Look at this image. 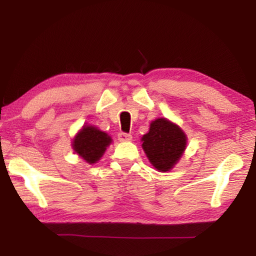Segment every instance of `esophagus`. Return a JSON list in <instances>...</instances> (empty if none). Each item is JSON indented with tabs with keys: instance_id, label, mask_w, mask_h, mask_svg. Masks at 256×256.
<instances>
[{
	"instance_id": "1",
	"label": "esophagus",
	"mask_w": 256,
	"mask_h": 256,
	"mask_svg": "<svg viewBox=\"0 0 256 256\" xmlns=\"http://www.w3.org/2000/svg\"><path fill=\"white\" fill-rule=\"evenodd\" d=\"M118 138L120 142H128V141L132 140V136H131V134L120 132V133H118Z\"/></svg>"
}]
</instances>
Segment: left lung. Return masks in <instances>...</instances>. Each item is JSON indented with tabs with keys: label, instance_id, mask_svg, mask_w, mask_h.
Instances as JSON below:
<instances>
[{
	"label": "left lung",
	"instance_id": "left-lung-1",
	"mask_svg": "<svg viewBox=\"0 0 256 256\" xmlns=\"http://www.w3.org/2000/svg\"><path fill=\"white\" fill-rule=\"evenodd\" d=\"M141 141L150 164L160 172H166L181 159L188 138L178 124L159 118L150 123L148 132L144 134Z\"/></svg>",
	"mask_w": 256,
	"mask_h": 256
}]
</instances>
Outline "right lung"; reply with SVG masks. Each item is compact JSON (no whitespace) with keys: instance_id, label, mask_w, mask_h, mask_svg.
Segmentation results:
<instances>
[{"instance_id":"add662e5","label":"right lung","mask_w":256,"mask_h":256,"mask_svg":"<svg viewBox=\"0 0 256 256\" xmlns=\"http://www.w3.org/2000/svg\"><path fill=\"white\" fill-rule=\"evenodd\" d=\"M112 138L94 125H82L74 136L72 146L75 153L87 164H94L104 156L106 148L112 143Z\"/></svg>"}]
</instances>
